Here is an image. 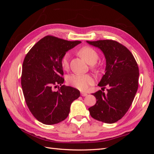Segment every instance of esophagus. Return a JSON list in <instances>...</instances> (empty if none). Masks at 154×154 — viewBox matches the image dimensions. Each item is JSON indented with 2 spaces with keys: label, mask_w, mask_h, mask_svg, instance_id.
Returning <instances> with one entry per match:
<instances>
[{
  "label": "esophagus",
  "mask_w": 154,
  "mask_h": 154,
  "mask_svg": "<svg viewBox=\"0 0 154 154\" xmlns=\"http://www.w3.org/2000/svg\"><path fill=\"white\" fill-rule=\"evenodd\" d=\"M81 95L82 96H87V93H85V92H81Z\"/></svg>",
  "instance_id": "obj_1"
}]
</instances>
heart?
Segmentation results:
<instances>
[{
    "mask_svg": "<svg viewBox=\"0 0 154 154\" xmlns=\"http://www.w3.org/2000/svg\"><path fill=\"white\" fill-rule=\"evenodd\" d=\"M77 54L91 65V68H95V63L98 59V54L96 51L89 46H83L77 51ZM60 64L63 69H67L69 67V61L67 55H64L60 60ZM67 82L70 85L76 87L81 91H85L89 85H92L94 82V78L90 74H74L67 78Z\"/></svg>",
    "mask_w": 154,
    "mask_h": 154,
    "instance_id": "1",
    "label": "heart"
}]
</instances>
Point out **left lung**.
Here are the masks:
<instances>
[{
  "label": "left lung",
  "mask_w": 154,
  "mask_h": 154,
  "mask_svg": "<svg viewBox=\"0 0 154 154\" xmlns=\"http://www.w3.org/2000/svg\"><path fill=\"white\" fill-rule=\"evenodd\" d=\"M100 48L106 58L105 73L98 86H109L92 94L97 100L88 109L92 118L106 123L122 119L131 106L138 88L139 68L133 54L122 44L112 40L87 41Z\"/></svg>",
  "instance_id": "obj_1"
}]
</instances>
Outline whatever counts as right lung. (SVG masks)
I'll list each match as a JSON object with an SVG mask.
<instances>
[{
    "label": "right lung",
    "instance_id": "obj_1",
    "mask_svg": "<svg viewBox=\"0 0 154 154\" xmlns=\"http://www.w3.org/2000/svg\"><path fill=\"white\" fill-rule=\"evenodd\" d=\"M80 43L48 35L32 46L24 60L21 85L26 103L34 117L45 125L66 119L72 101L80 96L76 88L62 85L64 78L60 64L67 51ZM58 85L61 87L54 91Z\"/></svg>",
    "mask_w": 154,
    "mask_h": 154
}]
</instances>
